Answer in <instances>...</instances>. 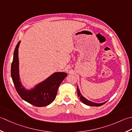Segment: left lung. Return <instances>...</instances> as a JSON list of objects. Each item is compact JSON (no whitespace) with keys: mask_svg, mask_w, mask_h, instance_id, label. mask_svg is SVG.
Segmentation results:
<instances>
[{"mask_svg":"<svg viewBox=\"0 0 132 132\" xmlns=\"http://www.w3.org/2000/svg\"><path fill=\"white\" fill-rule=\"evenodd\" d=\"M77 95L80 97V100H81L82 103H83L85 105H89V106H100L103 105L105 103H106V101L104 102V103H93V102H92L90 101H89L87 100V99H86L84 97H83L81 95V93H80V90H79V88H78V87H77Z\"/></svg>","mask_w":132,"mask_h":132,"instance_id":"left-lung-1","label":"left lung"}]
</instances>
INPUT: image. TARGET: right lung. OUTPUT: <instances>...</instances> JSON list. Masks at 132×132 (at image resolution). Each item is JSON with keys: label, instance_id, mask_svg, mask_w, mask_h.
<instances>
[{"label": "right lung", "instance_id": "right-lung-1", "mask_svg": "<svg viewBox=\"0 0 132 132\" xmlns=\"http://www.w3.org/2000/svg\"><path fill=\"white\" fill-rule=\"evenodd\" d=\"M19 42L13 52L11 75L16 90L21 98L27 103L38 107L47 106L54 101L59 85L67 77L65 72H55L31 89H26L21 84L19 69Z\"/></svg>", "mask_w": 132, "mask_h": 132}]
</instances>
